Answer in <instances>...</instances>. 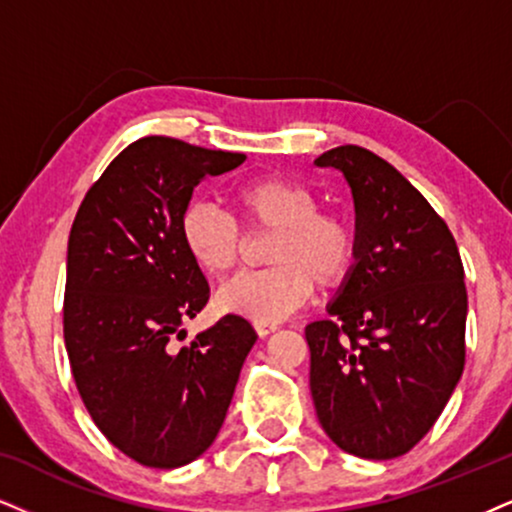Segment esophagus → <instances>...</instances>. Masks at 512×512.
<instances>
[{
	"instance_id": "34e87169",
	"label": "esophagus",
	"mask_w": 512,
	"mask_h": 512,
	"mask_svg": "<svg viewBox=\"0 0 512 512\" xmlns=\"http://www.w3.org/2000/svg\"><path fill=\"white\" fill-rule=\"evenodd\" d=\"M254 327H256V332L261 334V337H266V334L277 330V323H263V320H256Z\"/></svg>"
}]
</instances>
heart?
I'll list each match as a JSON object with an SVG mask.
<instances>
[{"mask_svg": "<svg viewBox=\"0 0 512 512\" xmlns=\"http://www.w3.org/2000/svg\"><path fill=\"white\" fill-rule=\"evenodd\" d=\"M239 223L246 232L273 230L266 263L270 268L239 273L216 296L225 313L263 323H280L311 301L315 282L337 287L356 261V232L337 213L318 211L320 201L301 182L256 178L232 189ZM185 251L208 275L235 268L242 230L208 201H192L180 216Z\"/></svg>", "mask_w": 512, "mask_h": 512, "instance_id": "obj_1", "label": "heart"}]
</instances>
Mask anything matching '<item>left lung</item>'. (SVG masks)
<instances>
[{
  "label": "left lung",
  "instance_id": "1",
  "mask_svg": "<svg viewBox=\"0 0 512 512\" xmlns=\"http://www.w3.org/2000/svg\"><path fill=\"white\" fill-rule=\"evenodd\" d=\"M315 166L349 182L358 244L330 318L306 327L315 413L342 451L399 458L432 430L463 375V261L444 218L377 154L344 144Z\"/></svg>",
  "mask_w": 512,
  "mask_h": 512
}]
</instances>
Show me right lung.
Listing matches in <instances>:
<instances>
[{"mask_svg": "<svg viewBox=\"0 0 512 512\" xmlns=\"http://www.w3.org/2000/svg\"><path fill=\"white\" fill-rule=\"evenodd\" d=\"M244 159L142 137L109 163L75 213L63 296L73 380L104 437L147 468H180L213 444L256 342L249 320L230 313L173 346L208 301L180 216L206 175Z\"/></svg>", "mask_w": 512, "mask_h": 512, "instance_id": "1", "label": "right lung"}]
</instances>
